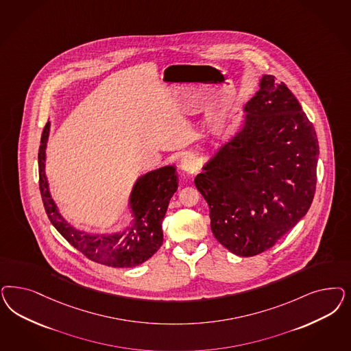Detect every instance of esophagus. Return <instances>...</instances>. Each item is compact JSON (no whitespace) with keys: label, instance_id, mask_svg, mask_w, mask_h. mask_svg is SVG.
I'll list each match as a JSON object with an SVG mask.
<instances>
[{"label":"esophagus","instance_id":"obj_1","mask_svg":"<svg viewBox=\"0 0 351 351\" xmlns=\"http://www.w3.org/2000/svg\"><path fill=\"white\" fill-rule=\"evenodd\" d=\"M181 169L187 173V174H193L196 173V170L199 168V162L196 158H193L191 155H187L184 158H182L181 164H180Z\"/></svg>","mask_w":351,"mask_h":351}]
</instances>
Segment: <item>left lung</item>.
Wrapping results in <instances>:
<instances>
[{"label": "left lung", "instance_id": "8db88e82", "mask_svg": "<svg viewBox=\"0 0 351 351\" xmlns=\"http://www.w3.org/2000/svg\"><path fill=\"white\" fill-rule=\"evenodd\" d=\"M243 129L195 178L215 238L241 257L275 245L307 213L317 189V133L271 75L245 107Z\"/></svg>", "mask_w": 351, "mask_h": 351}]
</instances>
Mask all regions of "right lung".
Segmentation results:
<instances>
[{
	"label": "right lung",
	"instance_id": "obj_1",
	"mask_svg": "<svg viewBox=\"0 0 351 351\" xmlns=\"http://www.w3.org/2000/svg\"><path fill=\"white\" fill-rule=\"evenodd\" d=\"M49 130L50 123L47 121L38 149V177L43 203L53 226L72 247L97 263L111 267H134L149 260L162 245L161 223L170 199L178 189L176 167H162L136 180L129 200L133 219L126 230L112 235L88 234L68 223L49 191L45 174Z\"/></svg>",
	"mask_w": 351,
	"mask_h": 351
}]
</instances>
